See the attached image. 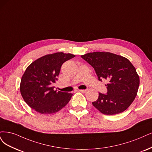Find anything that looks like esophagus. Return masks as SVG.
Returning <instances> with one entry per match:
<instances>
[{
  "mask_svg": "<svg viewBox=\"0 0 152 152\" xmlns=\"http://www.w3.org/2000/svg\"><path fill=\"white\" fill-rule=\"evenodd\" d=\"M79 91H80V92L83 93V94H84V93H85V92L86 91V90H79Z\"/></svg>",
  "mask_w": 152,
  "mask_h": 152,
  "instance_id": "34e87169",
  "label": "esophagus"
}]
</instances>
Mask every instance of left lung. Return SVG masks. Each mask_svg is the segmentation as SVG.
<instances>
[{"label": "left lung", "instance_id": "1", "mask_svg": "<svg viewBox=\"0 0 152 152\" xmlns=\"http://www.w3.org/2000/svg\"><path fill=\"white\" fill-rule=\"evenodd\" d=\"M81 57L94 68L99 81L108 82L107 94L99 93L93 105L105 115L120 114L128 109L140 85L139 76L131 62L110 52H90Z\"/></svg>", "mask_w": 152, "mask_h": 152}]
</instances>
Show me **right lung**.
Masks as SVG:
<instances>
[{"instance_id": "add662e5", "label": "right lung", "mask_w": 152, "mask_h": 152, "mask_svg": "<svg viewBox=\"0 0 152 152\" xmlns=\"http://www.w3.org/2000/svg\"><path fill=\"white\" fill-rule=\"evenodd\" d=\"M71 53L57 52L38 58L24 72L20 91L31 109L42 114H51L61 110L73 94L54 90L64 62L75 57Z\"/></svg>"}]
</instances>
